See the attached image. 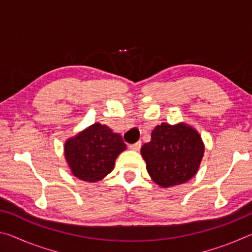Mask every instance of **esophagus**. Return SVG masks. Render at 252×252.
<instances>
[{
  "instance_id": "esophagus-1",
  "label": "esophagus",
  "mask_w": 252,
  "mask_h": 252,
  "mask_svg": "<svg viewBox=\"0 0 252 252\" xmlns=\"http://www.w3.org/2000/svg\"><path fill=\"white\" fill-rule=\"evenodd\" d=\"M129 148L133 151H139L140 148H141V141H138V142H135L133 144H130Z\"/></svg>"
}]
</instances>
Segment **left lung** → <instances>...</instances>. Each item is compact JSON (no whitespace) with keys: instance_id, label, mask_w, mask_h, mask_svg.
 <instances>
[{"instance_id":"left-lung-1","label":"left lung","mask_w":252,"mask_h":252,"mask_svg":"<svg viewBox=\"0 0 252 252\" xmlns=\"http://www.w3.org/2000/svg\"><path fill=\"white\" fill-rule=\"evenodd\" d=\"M204 147L197 131L186 125L162 123L144 143L141 155L148 173L163 188L181 185L192 178L203 157Z\"/></svg>"}]
</instances>
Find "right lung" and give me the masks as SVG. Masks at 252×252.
<instances>
[{
	"instance_id": "right-lung-1",
	"label": "right lung",
	"mask_w": 252,
	"mask_h": 252,
	"mask_svg": "<svg viewBox=\"0 0 252 252\" xmlns=\"http://www.w3.org/2000/svg\"><path fill=\"white\" fill-rule=\"evenodd\" d=\"M120 134L100 123L89 126L65 142V159L81 180L95 182L109 174L118 156L126 150Z\"/></svg>"
}]
</instances>
